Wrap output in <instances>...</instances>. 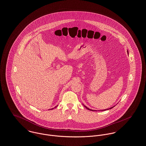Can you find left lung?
Returning a JSON list of instances; mask_svg holds the SVG:
<instances>
[{"mask_svg": "<svg viewBox=\"0 0 146 146\" xmlns=\"http://www.w3.org/2000/svg\"><path fill=\"white\" fill-rule=\"evenodd\" d=\"M127 53H129V52H128V51H127ZM84 107H85V108H86V109H88V110H92V111H95V110H92V109H89V108H87V107H86V106H84ZM113 107H114V106H113ZM113 107H112V108H110V109H107V110H109V109H112V108H113ZM105 110H106V109H105V110H102V111H105Z\"/></svg>", "mask_w": 146, "mask_h": 146, "instance_id": "1", "label": "left lung"}]
</instances>
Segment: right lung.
<instances>
[{"label": "right lung", "instance_id": "1", "mask_svg": "<svg viewBox=\"0 0 146 146\" xmlns=\"http://www.w3.org/2000/svg\"><path fill=\"white\" fill-rule=\"evenodd\" d=\"M56 107H57V106H56L55 108H56ZM52 109H53V108H52V109H51V110H52Z\"/></svg>", "mask_w": 146, "mask_h": 146}]
</instances>
